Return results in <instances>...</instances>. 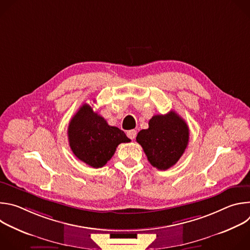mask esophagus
<instances>
[{"instance_id": "esophagus-1", "label": "esophagus", "mask_w": 250, "mask_h": 250, "mask_svg": "<svg viewBox=\"0 0 250 250\" xmlns=\"http://www.w3.org/2000/svg\"><path fill=\"white\" fill-rule=\"evenodd\" d=\"M126 135H127L130 139H134L135 136H136V130H134V129L128 130V131L126 132Z\"/></svg>"}]
</instances>
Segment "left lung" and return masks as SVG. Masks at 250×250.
<instances>
[{
    "label": "left lung",
    "mask_w": 250,
    "mask_h": 250,
    "mask_svg": "<svg viewBox=\"0 0 250 250\" xmlns=\"http://www.w3.org/2000/svg\"><path fill=\"white\" fill-rule=\"evenodd\" d=\"M148 125L137 133L136 141L153 167L167 170L183 155L189 142V127L174 111L153 116Z\"/></svg>",
    "instance_id": "obj_1"
}]
</instances>
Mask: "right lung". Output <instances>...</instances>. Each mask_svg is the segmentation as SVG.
Here are the masks:
<instances>
[{
    "instance_id": "right-lung-1",
    "label": "right lung",
    "mask_w": 250,
    "mask_h": 250,
    "mask_svg": "<svg viewBox=\"0 0 250 250\" xmlns=\"http://www.w3.org/2000/svg\"><path fill=\"white\" fill-rule=\"evenodd\" d=\"M68 139L75 156L93 168L105 165L120 144L130 141L122 129L109 125L87 104L71 119Z\"/></svg>"
}]
</instances>
